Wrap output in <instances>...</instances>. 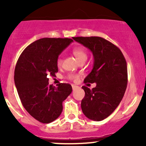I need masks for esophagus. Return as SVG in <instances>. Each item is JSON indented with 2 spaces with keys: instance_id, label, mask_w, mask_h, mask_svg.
Masks as SVG:
<instances>
[{
  "instance_id": "34e87169",
  "label": "esophagus",
  "mask_w": 146,
  "mask_h": 146,
  "mask_svg": "<svg viewBox=\"0 0 146 146\" xmlns=\"http://www.w3.org/2000/svg\"><path fill=\"white\" fill-rule=\"evenodd\" d=\"M77 88H78V86H76V85H72V88H73V90H76Z\"/></svg>"
}]
</instances>
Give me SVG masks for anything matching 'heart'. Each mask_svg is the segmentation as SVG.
Returning <instances> with one entry per match:
<instances>
[{
  "mask_svg": "<svg viewBox=\"0 0 146 146\" xmlns=\"http://www.w3.org/2000/svg\"><path fill=\"white\" fill-rule=\"evenodd\" d=\"M72 52H73V54L78 61H81L82 59H87V52L85 51V48H83L82 46H75L72 50ZM56 64L58 66H61V64H62V59L60 56L57 58ZM68 78L70 80H75V79L77 78L78 76L73 74V73H70V74H68Z\"/></svg>",
  "mask_w": 146,
  "mask_h": 146,
  "instance_id": "1",
  "label": "heart"
}]
</instances>
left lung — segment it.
I'll list each match as a JSON object with an SVG mask.
<instances>
[{
    "instance_id": "left-lung-1",
    "label": "left lung",
    "mask_w": 146,
    "mask_h": 146,
    "mask_svg": "<svg viewBox=\"0 0 146 146\" xmlns=\"http://www.w3.org/2000/svg\"><path fill=\"white\" fill-rule=\"evenodd\" d=\"M75 41L89 48L94 58L93 68L84 80L97 84L90 90L82 86L85 97L81 101L83 114L93 121L108 117L121 101L128 82L127 65L117 46L100 36H78Z\"/></svg>"
}]
</instances>
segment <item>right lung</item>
I'll return each instance as SVG.
<instances>
[{"mask_svg": "<svg viewBox=\"0 0 146 146\" xmlns=\"http://www.w3.org/2000/svg\"><path fill=\"white\" fill-rule=\"evenodd\" d=\"M73 42L68 38L39 39L28 46L17 60L14 76L17 93L27 112L42 123H51L59 117L63 102L72 92L68 83L49 85L47 76L58 72L57 58Z\"/></svg>", "mask_w": 146, "mask_h": 146, "instance_id": "obj_1", "label": "right lung"}]
</instances>
